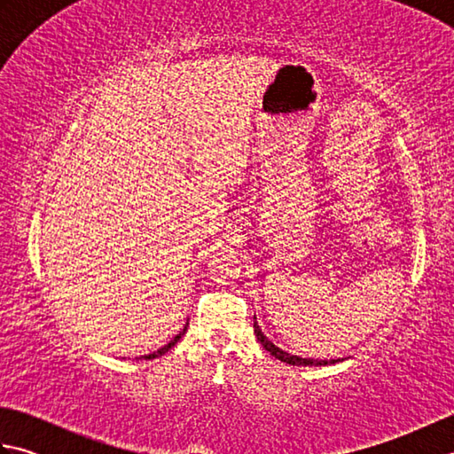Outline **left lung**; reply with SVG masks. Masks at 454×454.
Here are the masks:
<instances>
[{"label": "left lung", "instance_id": "obj_1", "mask_svg": "<svg viewBox=\"0 0 454 454\" xmlns=\"http://www.w3.org/2000/svg\"><path fill=\"white\" fill-rule=\"evenodd\" d=\"M254 332H255V335H257V340H259V343H262L265 349L271 353L275 359H278V361H283V363H286V364H301V366H322V364H333V363H340V359H332V361H317V359H302V356H296V355H291V353H286V351H283V349H278L277 345H273L271 341L267 340V337L263 335V332H262V327L257 325V322H255V317H254Z\"/></svg>", "mask_w": 454, "mask_h": 454}]
</instances>
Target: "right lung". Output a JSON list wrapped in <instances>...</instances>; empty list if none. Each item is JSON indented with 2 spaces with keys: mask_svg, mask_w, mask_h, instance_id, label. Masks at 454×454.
Segmentation results:
<instances>
[{
  "mask_svg": "<svg viewBox=\"0 0 454 454\" xmlns=\"http://www.w3.org/2000/svg\"><path fill=\"white\" fill-rule=\"evenodd\" d=\"M187 332V325L185 327H183V332H179L176 337H173V340L168 343V345H163L161 347V349H158V351H153V353H150V355H144V356H140V359H156V356H161V355H166L169 349H171V347L173 345H176L179 340H181V337H183V333H185Z\"/></svg>",
  "mask_w": 454,
  "mask_h": 454,
  "instance_id": "obj_1",
  "label": "right lung"
}]
</instances>
